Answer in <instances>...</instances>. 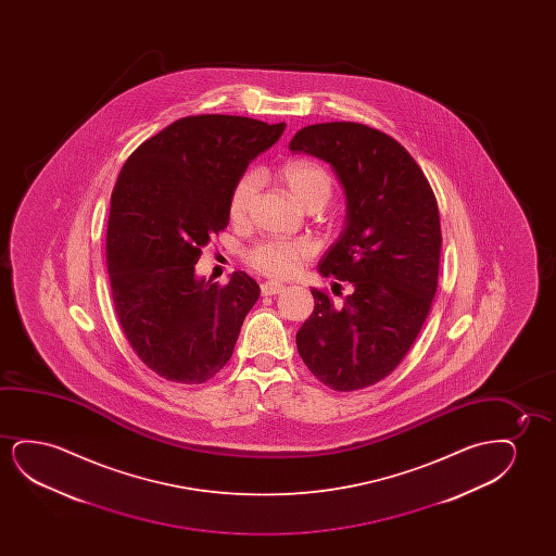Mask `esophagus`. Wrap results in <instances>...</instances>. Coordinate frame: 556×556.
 Segmentation results:
<instances>
[{
    "label": "esophagus",
    "mask_w": 556,
    "mask_h": 556,
    "mask_svg": "<svg viewBox=\"0 0 556 556\" xmlns=\"http://www.w3.org/2000/svg\"><path fill=\"white\" fill-rule=\"evenodd\" d=\"M282 290H285L282 282L266 281L262 285V294H264V296H274V294H279Z\"/></svg>",
    "instance_id": "34e87169"
}]
</instances>
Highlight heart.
Here are the masks:
<instances>
[{
  "mask_svg": "<svg viewBox=\"0 0 556 556\" xmlns=\"http://www.w3.org/2000/svg\"><path fill=\"white\" fill-rule=\"evenodd\" d=\"M281 182L287 186L292 199L305 211H317L328 203L334 184L327 168L309 160L289 161L279 170ZM260 188L258 173H244L237 180L229 195V216L231 220H243L251 211L252 199ZM312 249L304 241L294 239H267L249 252V262L262 274L269 277H290L296 274Z\"/></svg>",
  "mask_w": 556,
  "mask_h": 556,
  "instance_id": "1",
  "label": "heart"
}]
</instances>
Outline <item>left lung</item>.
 <instances>
[{
  "mask_svg": "<svg viewBox=\"0 0 556 556\" xmlns=\"http://www.w3.org/2000/svg\"><path fill=\"white\" fill-rule=\"evenodd\" d=\"M289 148L330 163L342 184L345 224L317 269L353 287L343 304L312 290L315 309L298 330V353L328 388H368L395 370L433 304L437 199L410 153L363 123L307 125Z\"/></svg>",
  "mask_w": 556,
  "mask_h": 556,
  "instance_id": "obj_1",
  "label": "left lung"
}]
</instances>
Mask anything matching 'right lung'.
Segmentation results:
<instances>
[{
	"mask_svg": "<svg viewBox=\"0 0 556 556\" xmlns=\"http://www.w3.org/2000/svg\"><path fill=\"white\" fill-rule=\"evenodd\" d=\"M285 123L191 115L148 138L125 161L108 220L115 312L132 350L165 380L203 383L231 358L258 282L198 277L201 249L228 226L229 195Z\"/></svg>",
	"mask_w": 556,
	"mask_h": 556,
	"instance_id": "add662e5",
	"label": "right lung"
}]
</instances>
